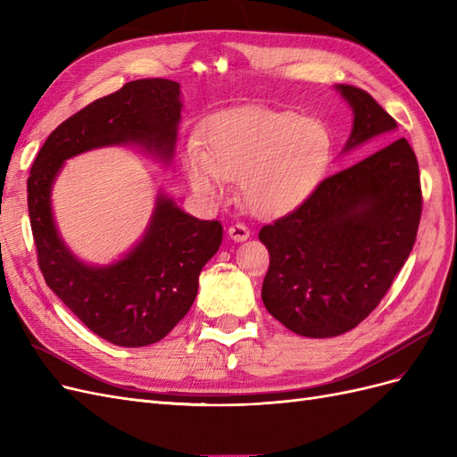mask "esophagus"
<instances>
[{"instance_id": "esophagus-1", "label": "esophagus", "mask_w": 457, "mask_h": 457, "mask_svg": "<svg viewBox=\"0 0 457 457\" xmlns=\"http://www.w3.org/2000/svg\"><path fill=\"white\" fill-rule=\"evenodd\" d=\"M228 237L234 240V242H244L250 238V228H247L245 225L242 223H234L228 227Z\"/></svg>"}]
</instances>
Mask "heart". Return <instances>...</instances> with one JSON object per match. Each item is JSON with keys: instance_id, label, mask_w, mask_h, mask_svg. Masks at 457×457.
<instances>
[{"instance_id": "obj_1", "label": "heart", "mask_w": 457, "mask_h": 457, "mask_svg": "<svg viewBox=\"0 0 457 457\" xmlns=\"http://www.w3.org/2000/svg\"><path fill=\"white\" fill-rule=\"evenodd\" d=\"M334 139L320 120L269 108H242L219 116L204 150L190 146L185 170L190 187L207 200L225 196L238 177L240 198L255 215L276 217L307 202L326 177Z\"/></svg>"}]
</instances>
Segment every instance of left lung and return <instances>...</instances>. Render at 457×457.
<instances>
[{"mask_svg":"<svg viewBox=\"0 0 457 457\" xmlns=\"http://www.w3.org/2000/svg\"><path fill=\"white\" fill-rule=\"evenodd\" d=\"M337 91L354 112L345 150L396 129L364 89ZM421 207L420 165L406 139L326 177L307 202L259 230L270 255L261 289L267 311L305 337L356 328L410 257Z\"/></svg>","mask_w":457,"mask_h":457,"instance_id":"8db88e82","label":"left lung"}]
</instances>
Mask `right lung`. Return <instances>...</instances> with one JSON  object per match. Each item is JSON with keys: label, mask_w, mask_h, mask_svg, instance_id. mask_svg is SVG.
Listing matches in <instances>:
<instances>
[{"label": "right lung", "mask_w": 457, "mask_h": 457, "mask_svg": "<svg viewBox=\"0 0 457 457\" xmlns=\"http://www.w3.org/2000/svg\"><path fill=\"white\" fill-rule=\"evenodd\" d=\"M179 120L177 81H129L62 121L30 170L29 213L46 284L93 334L120 347L156 343L183 320L196 299L198 276L223 240V225L158 196L145 238L114 265L89 267L54 228L51 187L64 160L99 146L135 143L170 162Z\"/></svg>", "instance_id": "add662e5"}]
</instances>
